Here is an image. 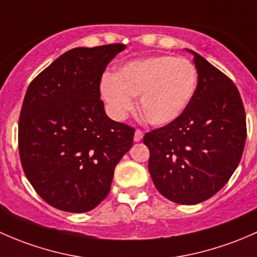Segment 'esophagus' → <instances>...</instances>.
<instances>
[{
  "label": "esophagus",
  "instance_id": "obj_1",
  "mask_svg": "<svg viewBox=\"0 0 257 257\" xmlns=\"http://www.w3.org/2000/svg\"><path fill=\"white\" fill-rule=\"evenodd\" d=\"M142 139H144V132L140 131V130H136V132H135V136H134V141L140 142Z\"/></svg>",
  "mask_w": 257,
  "mask_h": 257
}]
</instances>
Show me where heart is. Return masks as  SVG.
I'll return each mask as SVG.
<instances>
[{
	"label": "heart",
	"instance_id": "heart-1",
	"mask_svg": "<svg viewBox=\"0 0 257 257\" xmlns=\"http://www.w3.org/2000/svg\"><path fill=\"white\" fill-rule=\"evenodd\" d=\"M198 71L187 58L152 55L131 60L112 75H105L100 94L111 115L122 120L139 96V110L153 126H167L178 120L195 94Z\"/></svg>",
	"mask_w": 257,
	"mask_h": 257
}]
</instances>
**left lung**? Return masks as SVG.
Here are the masks:
<instances>
[{"instance_id":"left-lung-1","label":"left lung","mask_w":257,"mask_h":257,"mask_svg":"<svg viewBox=\"0 0 257 257\" xmlns=\"http://www.w3.org/2000/svg\"><path fill=\"white\" fill-rule=\"evenodd\" d=\"M198 85L183 115L147 132L148 171L158 192L194 205L221 189L239 166L246 141V116L235 84L198 53Z\"/></svg>"}]
</instances>
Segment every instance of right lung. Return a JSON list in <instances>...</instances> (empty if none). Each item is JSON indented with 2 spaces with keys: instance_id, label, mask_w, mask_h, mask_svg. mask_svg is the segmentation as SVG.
Wrapping results in <instances>:
<instances>
[{
  "instance_id": "obj_1",
  "label": "right lung",
  "mask_w": 257,
  "mask_h": 257,
  "mask_svg": "<svg viewBox=\"0 0 257 257\" xmlns=\"http://www.w3.org/2000/svg\"><path fill=\"white\" fill-rule=\"evenodd\" d=\"M123 44L68 50L28 86L18 123L26 177L52 207L85 213L109 194L135 130L111 120L100 80Z\"/></svg>"
}]
</instances>
